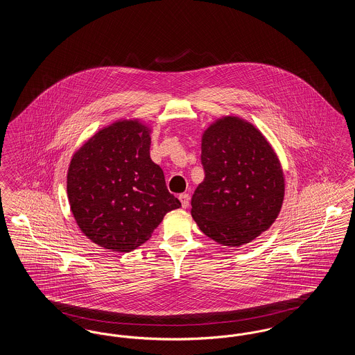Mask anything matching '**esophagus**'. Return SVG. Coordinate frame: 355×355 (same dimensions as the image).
<instances>
[{
    "mask_svg": "<svg viewBox=\"0 0 355 355\" xmlns=\"http://www.w3.org/2000/svg\"><path fill=\"white\" fill-rule=\"evenodd\" d=\"M189 200H190V197H189V194H180V201H181V205H182V207L186 209V207H189Z\"/></svg>",
    "mask_w": 355,
    "mask_h": 355,
    "instance_id": "esophagus-1",
    "label": "esophagus"
}]
</instances>
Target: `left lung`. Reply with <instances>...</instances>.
<instances>
[{
  "label": "left lung",
  "mask_w": 355,
  "mask_h": 355,
  "mask_svg": "<svg viewBox=\"0 0 355 355\" xmlns=\"http://www.w3.org/2000/svg\"><path fill=\"white\" fill-rule=\"evenodd\" d=\"M205 178L191 197L203 234L229 248L252 242L278 217L285 177L268 139L250 122L222 117L201 141Z\"/></svg>",
  "instance_id": "left-lung-1"
}]
</instances>
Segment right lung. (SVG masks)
I'll return each instance as SVG.
<instances>
[{"label":"right lung","mask_w":355,"mask_h":355,"mask_svg":"<svg viewBox=\"0 0 355 355\" xmlns=\"http://www.w3.org/2000/svg\"><path fill=\"white\" fill-rule=\"evenodd\" d=\"M67 189L81 232L119 253L145 243L181 207L150 158V129L138 119L117 121L86 141L70 161Z\"/></svg>","instance_id":"right-lung-1"}]
</instances>
